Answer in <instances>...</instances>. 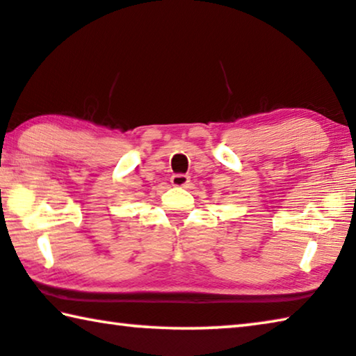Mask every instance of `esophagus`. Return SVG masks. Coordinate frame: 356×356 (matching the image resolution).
I'll return each instance as SVG.
<instances>
[{
  "label": "esophagus",
  "mask_w": 356,
  "mask_h": 356,
  "mask_svg": "<svg viewBox=\"0 0 356 356\" xmlns=\"http://www.w3.org/2000/svg\"><path fill=\"white\" fill-rule=\"evenodd\" d=\"M172 186H175V188H186V186L189 184V181H191V178L188 177V175H173L172 177Z\"/></svg>",
  "instance_id": "obj_1"
}]
</instances>
